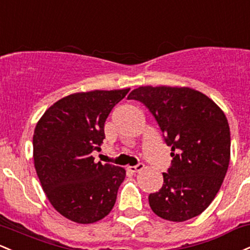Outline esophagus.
Masks as SVG:
<instances>
[{
  "label": "esophagus",
  "instance_id": "1",
  "mask_svg": "<svg viewBox=\"0 0 250 250\" xmlns=\"http://www.w3.org/2000/svg\"><path fill=\"white\" fill-rule=\"evenodd\" d=\"M145 168L144 164H138L136 166H128V171H130L131 173H138V172L142 171Z\"/></svg>",
  "mask_w": 250,
  "mask_h": 250
}]
</instances>
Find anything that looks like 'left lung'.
<instances>
[{
    "label": "left lung",
    "instance_id": "1",
    "mask_svg": "<svg viewBox=\"0 0 250 250\" xmlns=\"http://www.w3.org/2000/svg\"><path fill=\"white\" fill-rule=\"evenodd\" d=\"M158 121L173 156L164 185L148 197L159 217L184 222L207 209L221 188L230 161V128L223 110L186 86H140L128 96Z\"/></svg>",
    "mask_w": 250,
    "mask_h": 250
}]
</instances>
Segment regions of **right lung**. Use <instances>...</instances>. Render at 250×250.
<instances>
[{
    "label": "right lung",
    "mask_w": 250,
    "mask_h": 250,
    "mask_svg": "<svg viewBox=\"0 0 250 250\" xmlns=\"http://www.w3.org/2000/svg\"><path fill=\"white\" fill-rule=\"evenodd\" d=\"M130 89L76 92L57 101L38 121L33 159L42 190L60 215L79 224L110 212L125 169L91 153L103 144L104 122Z\"/></svg>",
    "instance_id": "add662e5"
}]
</instances>
